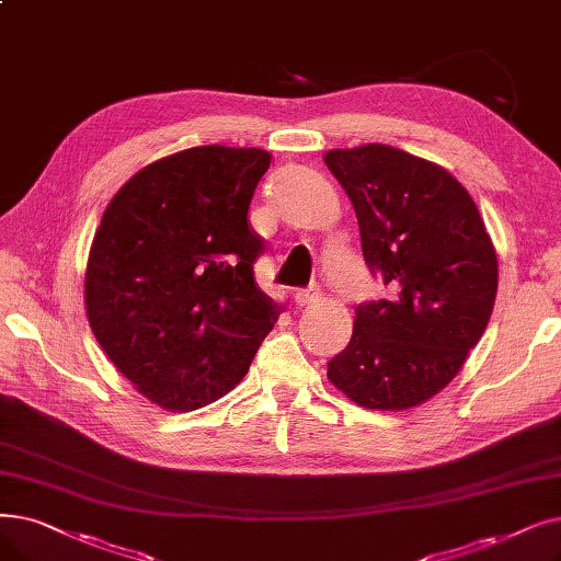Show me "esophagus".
<instances>
[{
  "label": "esophagus",
  "instance_id": "1",
  "mask_svg": "<svg viewBox=\"0 0 561 561\" xmlns=\"http://www.w3.org/2000/svg\"><path fill=\"white\" fill-rule=\"evenodd\" d=\"M319 298H321L319 288H307V290H298V294H296V305H298V307H311V305L319 302Z\"/></svg>",
  "mask_w": 561,
  "mask_h": 561
}]
</instances>
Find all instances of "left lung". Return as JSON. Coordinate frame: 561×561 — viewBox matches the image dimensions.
<instances>
[{
	"instance_id": "left-lung-1",
	"label": "left lung",
	"mask_w": 561,
	"mask_h": 561,
	"mask_svg": "<svg viewBox=\"0 0 561 561\" xmlns=\"http://www.w3.org/2000/svg\"><path fill=\"white\" fill-rule=\"evenodd\" d=\"M355 208L362 252L389 298L355 309L328 380L353 403L408 410L456 378L491 321L497 254L483 217L445 167L387 144L323 156Z\"/></svg>"
}]
</instances>
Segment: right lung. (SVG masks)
Segmentation results:
<instances>
[{
  "label": "right lung",
  "instance_id": "obj_1",
  "mask_svg": "<svg viewBox=\"0 0 561 561\" xmlns=\"http://www.w3.org/2000/svg\"><path fill=\"white\" fill-rule=\"evenodd\" d=\"M273 156L194 146L146 164L107 204L84 271L91 332L137 392L204 408L245 378L279 307L254 279L250 204Z\"/></svg>",
  "mask_w": 561,
  "mask_h": 561
}]
</instances>
